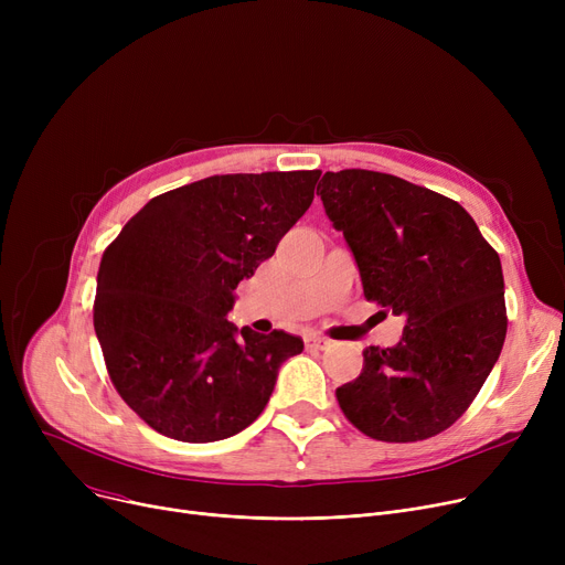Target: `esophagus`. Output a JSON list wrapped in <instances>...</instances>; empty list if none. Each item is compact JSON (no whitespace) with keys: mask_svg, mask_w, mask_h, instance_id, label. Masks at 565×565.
Returning a JSON list of instances; mask_svg holds the SVG:
<instances>
[{"mask_svg":"<svg viewBox=\"0 0 565 565\" xmlns=\"http://www.w3.org/2000/svg\"><path fill=\"white\" fill-rule=\"evenodd\" d=\"M305 343H307V348H316V350L328 348V339H322V337H307Z\"/></svg>","mask_w":565,"mask_h":565,"instance_id":"1","label":"esophagus"}]
</instances>
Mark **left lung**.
<instances>
[{
	"label": "left lung",
	"instance_id": "left-lung-1",
	"mask_svg": "<svg viewBox=\"0 0 565 565\" xmlns=\"http://www.w3.org/2000/svg\"><path fill=\"white\" fill-rule=\"evenodd\" d=\"M360 267L364 298L405 316L394 348L364 350L337 390L348 422L380 441H419L456 424L507 339L499 254L465 207L392 173L343 169L318 183Z\"/></svg>",
	"mask_w": 565,
	"mask_h": 565
}]
</instances>
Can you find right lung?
<instances>
[{"instance_id": "1", "label": "right lung", "mask_w": 565, "mask_h": 565, "mask_svg": "<svg viewBox=\"0 0 565 565\" xmlns=\"http://www.w3.org/2000/svg\"><path fill=\"white\" fill-rule=\"evenodd\" d=\"M320 171L226 173L148 201L105 249L94 328L116 392L153 430L217 441L256 422L300 337L237 332V288L313 201Z\"/></svg>"}]
</instances>
